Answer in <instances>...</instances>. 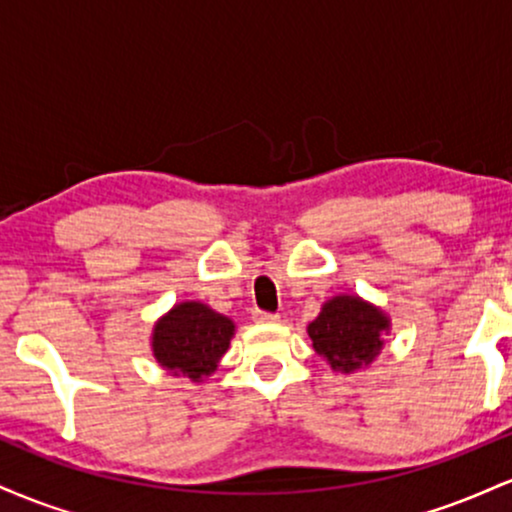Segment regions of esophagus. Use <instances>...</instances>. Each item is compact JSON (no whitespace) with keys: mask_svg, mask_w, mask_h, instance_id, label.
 <instances>
[{"mask_svg":"<svg viewBox=\"0 0 512 512\" xmlns=\"http://www.w3.org/2000/svg\"><path fill=\"white\" fill-rule=\"evenodd\" d=\"M255 322H276L279 320V315L276 313H267V310H255Z\"/></svg>","mask_w":512,"mask_h":512,"instance_id":"esophagus-1","label":"esophagus"}]
</instances>
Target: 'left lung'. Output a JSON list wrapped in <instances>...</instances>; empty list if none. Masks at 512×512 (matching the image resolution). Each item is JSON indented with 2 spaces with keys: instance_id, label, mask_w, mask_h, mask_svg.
<instances>
[{
  "instance_id": "8db88e82",
  "label": "left lung",
  "mask_w": 512,
  "mask_h": 512,
  "mask_svg": "<svg viewBox=\"0 0 512 512\" xmlns=\"http://www.w3.org/2000/svg\"><path fill=\"white\" fill-rule=\"evenodd\" d=\"M385 330L387 317L354 296L332 298L308 325L313 349L342 373H351L378 356L383 349L380 332Z\"/></svg>"
}]
</instances>
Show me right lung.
I'll return each instance as SVG.
<instances>
[{
    "mask_svg": "<svg viewBox=\"0 0 512 512\" xmlns=\"http://www.w3.org/2000/svg\"><path fill=\"white\" fill-rule=\"evenodd\" d=\"M233 337V322L190 301L175 305L154 330V354L161 366L199 380L214 373Z\"/></svg>",
    "mask_w": 512,
    "mask_h": 512,
    "instance_id": "right-lung-1",
    "label": "right lung"
}]
</instances>
